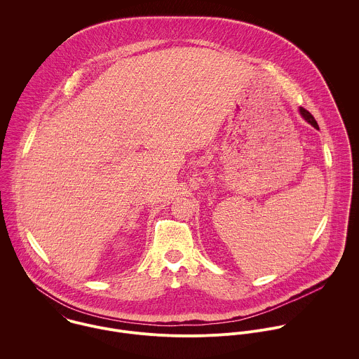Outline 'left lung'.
I'll return each mask as SVG.
<instances>
[{"mask_svg":"<svg viewBox=\"0 0 359 359\" xmlns=\"http://www.w3.org/2000/svg\"><path fill=\"white\" fill-rule=\"evenodd\" d=\"M299 110H300V114H302V116H303V118H304V120H306V121H308V123H309V124H311V126H312V127H313V128H316V130H319V127H318V123H316V121H315V118H313V116H312V114H311V113H309V111H308V110H306V109H304V107H300V109H299Z\"/></svg>","mask_w":359,"mask_h":359,"instance_id":"left-lung-1","label":"left lung"}]
</instances>
